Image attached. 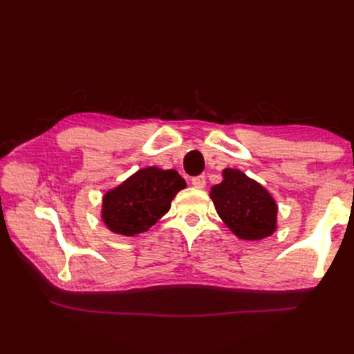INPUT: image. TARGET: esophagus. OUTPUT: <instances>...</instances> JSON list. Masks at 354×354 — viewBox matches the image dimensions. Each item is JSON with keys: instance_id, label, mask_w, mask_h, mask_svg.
Instances as JSON below:
<instances>
[{"instance_id": "esophagus-1", "label": "esophagus", "mask_w": 354, "mask_h": 354, "mask_svg": "<svg viewBox=\"0 0 354 354\" xmlns=\"http://www.w3.org/2000/svg\"><path fill=\"white\" fill-rule=\"evenodd\" d=\"M205 183H207V181H205V177H203V176H196V177L192 178V186L196 187V189H203V187H205Z\"/></svg>"}]
</instances>
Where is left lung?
I'll use <instances>...</instances> for the list:
<instances>
[{"label": "left lung", "mask_w": 354, "mask_h": 354, "mask_svg": "<svg viewBox=\"0 0 354 354\" xmlns=\"http://www.w3.org/2000/svg\"><path fill=\"white\" fill-rule=\"evenodd\" d=\"M209 198L223 223L239 239L260 241L277 229V205L269 190L241 169L224 168Z\"/></svg>", "instance_id": "1"}]
</instances>
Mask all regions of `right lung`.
Returning a JSON list of instances; mask_svg holds the SVG:
<instances>
[{
    "mask_svg": "<svg viewBox=\"0 0 354 354\" xmlns=\"http://www.w3.org/2000/svg\"><path fill=\"white\" fill-rule=\"evenodd\" d=\"M185 187L186 181L176 169L142 168L103 195L102 220L116 234L137 236L165 216L171 201Z\"/></svg>",
    "mask_w": 354,
    "mask_h": 354,
    "instance_id": "add662e5",
    "label": "right lung"
}]
</instances>
